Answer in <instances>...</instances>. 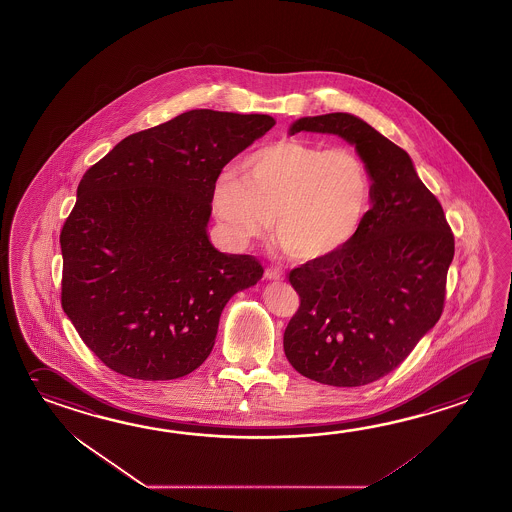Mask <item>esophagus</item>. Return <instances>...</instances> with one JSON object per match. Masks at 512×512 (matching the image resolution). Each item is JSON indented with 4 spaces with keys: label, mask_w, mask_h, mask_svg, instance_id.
Segmentation results:
<instances>
[{
    "label": "esophagus",
    "mask_w": 512,
    "mask_h": 512,
    "mask_svg": "<svg viewBox=\"0 0 512 512\" xmlns=\"http://www.w3.org/2000/svg\"><path fill=\"white\" fill-rule=\"evenodd\" d=\"M265 278H267V280H281V278H283V274H281L280 271H276V269L269 267V269H265Z\"/></svg>",
    "instance_id": "1"
}]
</instances>
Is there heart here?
Masks as SVG:
<instances>
[{
  "label": "heart",
  "instance_id": "obj_1",
  "mask_svg": "<svg viewBox=\"0 0 512 512\" xmlns=\"http://www.w3.org/2000/svg\"><path fill=\"white\" fill-rule=\"evenodd\" d=\"M241 169L225 167L212 187V212L238 249L261 240L276 216L281 251L323 260L356 238L371 205V172L352 149L278 141Z\"/></svg>",
  "mask_w": 512,
  "mask_h": 512
}]
</instances>
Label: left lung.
Masks as SVG:
<instances>
[{"mask_svg": "<svg viewBox=\"0 0 512 512\" xmlns=\"http://www.w3.org/2000/svg\"><path fill=\"white\" fill-rule=\"evenodd\" d=\"M296 132L354 145L371 172L372 207L345 249L289 272L300 307L283 349L309 380L360 387L394 371L440 320L454 234L409 154L369 123L332 112L294 121Z\"/></svg>", "mask_w": 512, "mask_h": 512, "instance_id": "obj_1", "label": "left lung"}]
</instances>
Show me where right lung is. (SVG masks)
Here are the masks:
<instances>
[{
    "mask_svg": "<svg viewBox=\"0 0 512 512\" xmlns=\"http://www.w3.org/2000/svg\"><path fill=\"white\" fill-rule=\"evenodd\" d=\"M267 114L183 112L121 140L83 174L63 223L61 307L109 369L176 380L211 354L221 311L263 276L207 236L212 187L274 127Z\"/></svg>",
    "mask_w": 512,
    "mask_h": 512,
    "instance_id": "1",
    "label": "right lung"
}]
</instances>
